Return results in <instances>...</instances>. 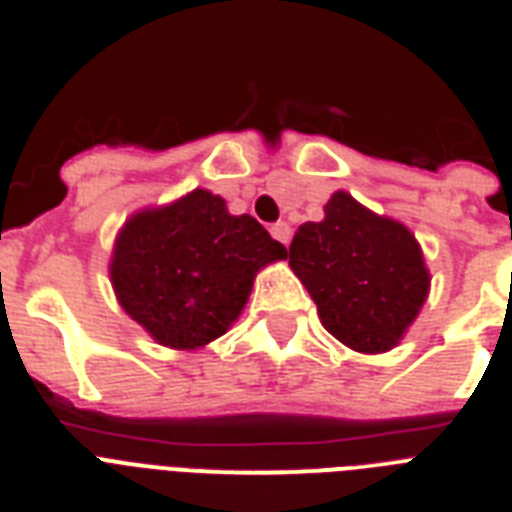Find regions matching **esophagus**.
<instances>
[{"mask_svg": "<svg viewBox=\"0 0 512 512\" xmlns=\"http://www.w3.org/2000/svg\"><path fill=\"white\" fill-rule=\"evenodd\" d=\"M271 236L276 241H281L284 247L289 244V239H292V228H289V223H284V220H279V223L271 225Z\"/></svg>", "mask_w": 512, "mask_h": 512, "instance_id": "obj_1", "label": "esophagus"}]
</instances>
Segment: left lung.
<instances>
[{"instance_id":"left-lung-1","label":"left lung","mask_w":512,"mask_h":512,"mask_svg":"<svg viewBox=\"0 0 512 512\" xmlns=\"http://www.w3.org/2000/svg\"><path fill=\"white\" fill-rule=\"evenodd\" d=\"M321 223L297 228L289 265L319 308L329 335L358 353H382L417 319L430 276L404 225L337 191Z\"/></svg>"}]
</instances>
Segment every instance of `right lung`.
<instances>
[{"label": "right lung", "instance_id": "right-lung-1", "mask_svg": "<svg viewBox=\"0 0 512 512\" xmlns=\"http://www.w3.org/2000/svg\"><path fill=\"white\" fill-rule=\"evenodd\" d=\"M284 244L249 215L196 188L162 209L140 212L119 233L111 260L116 297L167 348L191 350L225 335L263 265Z\"/></svg>", "mask_w": 512, "mask_h": 512}]
</instances>
